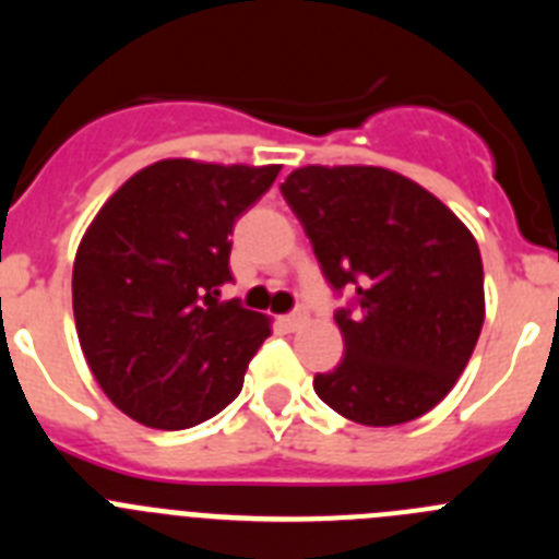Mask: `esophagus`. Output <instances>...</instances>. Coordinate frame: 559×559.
<instances>
[{
    "label": "esophagus",
    "instance_id": "34e87169",
    "mask_svg": "<svg viewBox=\"0 0 559 559\" xmlns=\"http://www.w3.org/2000/svg\"><path fill=\"white\" fill-rule=\"evenodd\" d=\"M305 322H308V316H305L302 310H299V313L280 316V324H283V328H288V330H299Z\"/></svg>",
    "mask_w": 559,
    "mask_h": 559
}]
</instances>
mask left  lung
Wrapping results in <instances>:
<instances>
[{"instance_id":"1","label":"left lung","mask_w":559,"mask_h":559,"mask_svg":"<svg viewBox=\"0 0 559 559\" xmlns=\"http://www.w3.org/2000/svg\"><path fill=\"white\" fill-rule=\"evenodd\" d=\"M283 195L335 290L344 358L316 394L360 426H400L456 386L484 324L476 237L417 181L369 165H308Z\"/></svg>"}]
</instances>
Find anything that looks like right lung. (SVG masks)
<instances>
[{
	"instance_id": "add662e5",
	"label": "right lung",
	"mask_w": 559,
	"mask_h": 559,
	"mask_svg": "<svg viewBox=\"0 0 559 559\" xmlns=\"http://www.w3.org/2000/svg\"><path fill=\"white\" fill-rule=\"evenodd\" d=\"M276 173L153 162L88 224L72 269L78 338L106 397L142 426H199L243 389L271 319L221 302V285L231 280L235 221Z\"/></svg>"
}]
</instances>
